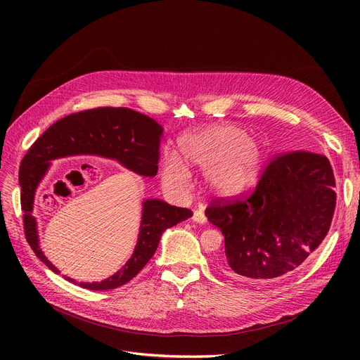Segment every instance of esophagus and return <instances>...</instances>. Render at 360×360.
<instances>
[{"mask_svg":"<svg viewBox=\"0 0 360 360\" xmlns=\"http://www.w3.org/2000/svg\"><path fill=\"white\" fill-rule=\"evenodd\" d=\"M193 220H194L195 223L204 224V223L207 221V217H205V214L202 213V210H195L194 214H193Z\"/></svg>","mask_w":360,"mask_h":360,"instance_id":"esophagus-1","label":"esophagus"}]
</instances>
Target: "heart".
<instances>
[{
	"label": "heart",
	"instance_id": "1",
	"mask_svg": "<svg viewBox=\"0 0 360 360\" xmlns=\"http://www.w3.org/2000/svg\"><path fill=\"white\" fill-rule=\"evenodd\" d=\"M264 163L259 143L236 125H213L182 136L178 155L165 153L160 160L162 182L174 193L190 185L186 166L202 167V178L217 197H235L258 179Z\"/></svg>",
	"mask_w": 360,
	"mask_h": 360
}]
</instances>
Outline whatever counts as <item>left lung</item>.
Returning <instances> with one entry per match:
<instances>
[{"mask_svg": "<svg viewBox=\"0 0 360 360\" xmlns=\"http://www.w3.org/2000/svg\"><path fill=\"white\" fill-rule=\"evenodd\" d=\"M330 160L311 151L276 156L245 198H216L205 216L224 236L220 267L240 280L293 273L327 236L335 210Z\"/></svg>", "mask_w": 360, "mask_h": 360, "instance_id": "obj_1", "label": "left lung"}]
</instances>
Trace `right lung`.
Instances as JSON below:
<instances>
[{"label":"right lung","instance_id":"add662e5","mask_svg":"<svg viewBox=\"0 0 360 360\" xmlns=\"http://www.w3.org/2000/svg\"><path fill=\"white\" fill-rule=\"evenodd\" d=\"M162 136V125L137 110L96 108L58 120L32 144L18 170L23 226L30 248L48 269L60 273L39 248L32 210L36 188L45 176L51 160L72 155H98L115 159L139 175L155 176L159 169ZM191 216L190 209L170 205L162 200H146L136 250L125 266L103 281L80 283L79 286L89 290H109L125 285L153 257L162 233ZM67 280L74 281L70 277Z\"/></svg>","mask_w":360,"mask_h":360}]
</instances>
